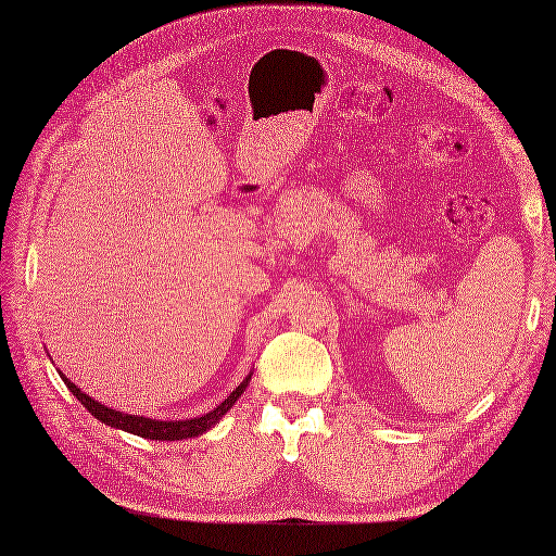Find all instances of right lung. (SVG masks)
<instances>
[{
	"label": "right lung",
	"mask_w": 556,
	"mask_h": 556,
	"mask_svg": "<svg viewBox=\"0 0 556 556\" xmlns=\"http://www.w3.org/2000/svg\"><path fill=\"white\" fill-rule=\"evenodd\" d=\"M62 375V372H59ZM64 384L71 389V394H74L83 406H86L92 416H96L98 420H102L104 425H112V428H119L124 432H131V434H138V437H146V440H188V437H198L207 432L210 428H215V422L222 420L224 413H227L233 404L236 399H239L243 392L248 382H251V375L245 377V380L233 389V392L222 401V404L215 408L205 413V416L200 418H188V420H152V418H143V416H128V413L124 410H116V408H110L100 404V401L90 399L86 392H80V389L68 380V377L62 375Z\"/></svg>",
	"instance_id": "add662e5"
}]
</instances>
